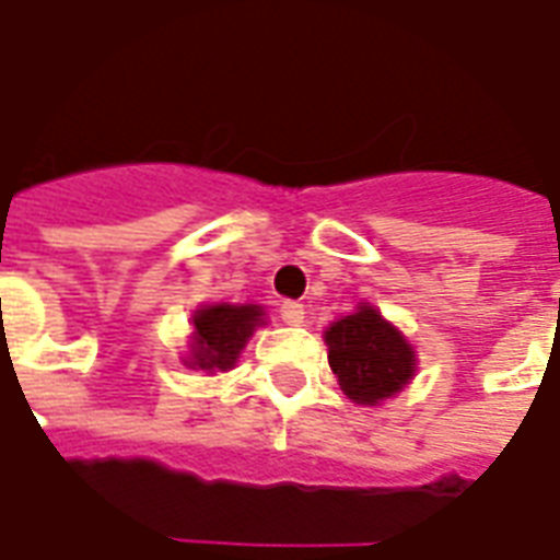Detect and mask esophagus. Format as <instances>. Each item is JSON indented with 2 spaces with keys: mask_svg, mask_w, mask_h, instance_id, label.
<instances>
[{
  "mask_svg": "<svg viewBox=\"0 0 560 560\" xmlns=\"http://www.w3.org/2000/svg\"><path fill=\"white\" fill-rule=\"evenodd\" d=\"M279 315L284 324H291V327H300L305 320V308L303 303H293V300H284V303L279 305Z\"/></svg>",
  "mask_w": 560,
  "mask_h": 560,
  "instance_id": "obj_1",
  "label": "esophagus"
}]
</instances>
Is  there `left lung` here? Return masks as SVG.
<instances>
[{"mask_svg": "<svg viewBox=\"0 0 560 560\" xmlns=\"http://www.w3.org/2000/svg\"><path fill=\"white\" fill-rule=\"evenodd\" d=\"M324 339L329 345V369L348 399L377 405L411 381L417 365L411 345L372 305H360V312L336 320Z\"/></svg>", "mask_w": 560, "mask_h": 560, "instance_id": "left-lung-1", "label": "left lung"}]
</instances>
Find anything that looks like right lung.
Masks as SVG:
<instances>
[{
	"label": "right lung",
	"instance_id": "right-lung-1",
	"mask_svg": "<svg viewBox=\"0 0 560 560\" xmlns=\"http://www.w3.org/2000/svg\"><path fill=\"white\" fill-rule=\"evenodd\" d=\"M260 305H207L195 315L191 332V369H231L245 348V339L260 324Z\"/></svg>",
	"mask_w": 560,
	"mask_h": 560
}]
</instances>
